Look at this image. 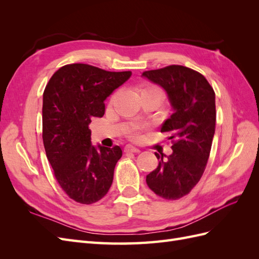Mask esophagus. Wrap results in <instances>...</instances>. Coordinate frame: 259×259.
I'll return each mask as SVG.
<instances>
[{
  "instance_id": "obj_1",
  "label": "esophagus",
  "mask_w": 259,
  "mask_h": 259,
  "mask_svg": "<svg viewBox=\"0 0 259 259\" xmlns=\"http://www.w3.org/2000/svg\"><path fill=\"white\" fill-rule=\"evenodd\" d=\"M124 151L126 152V153H128V152H140V150L138 148H136V147H134V146H132V145H127V146H125V148H124Z\"/></svg>"
}]
</instances>
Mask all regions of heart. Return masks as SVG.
Masks as SVG:
<instances>
[{"label": "heart", "mask_w": 259, "mask_h": 259, "mask_svg": "<svg viewBox=\"0 0 259 259\" xmlns=\"http://www.w3.org/2000/svg\"><path fill=\"white\" fill-rule=\"evenodd\" d=\"M143 91H160V89H158L156 88V86H152V85H150V86H147V88L145 89V90H143ZM161 92V91H160ZM142 127H139V126H133V127H131V128H128L127 130V135H128V137L131 138V139H133V140H138V139H140V137H142Z\"/></svg>", "instance_id": "1"}]
</instances>
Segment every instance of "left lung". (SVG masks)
Wrapping results in <instances>:
<instances>
[{
    "label": "left lung",
    "instance_id": "8db88e82",
    "mask_svg": "<svg viewBox=\"0 0 259 259\" xmlns=\"http://www.w3.org/2000/svg\"><path fill=\"white\" fill-rule=\"evenodd\" d=\"M165 90L174 113L162 124L169 133L170 155L154 153L159 165L146 177L148 187L165 200L189 193L204 173L215 134V92L200 72L179 65L143 73Z\"/></svg>",
    "mask_w": 259,
    "mask_h": 259
}]
</instances>
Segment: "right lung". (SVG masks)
<instances>
[{
    "mask_svg": "<svg viewBox=\"0 0 259 259\" xmlns=\"http://www.w3.org/2000/svg\"><path fill=\"white\" fill-rule=\"evenodd\" d=\"M131 71L111 72L71 64L53 74L43 93V144L61 189L81 204H93L110 189L119 146L94 147L89 125L105 114V100L130 79Z\"/></svg>",
    "mask_w": 259,
    "mask_h": 259,
    "instance_id": "right-lung-1",
    "label": "right lung"
}]
</instances>
